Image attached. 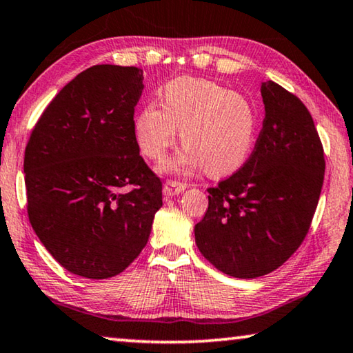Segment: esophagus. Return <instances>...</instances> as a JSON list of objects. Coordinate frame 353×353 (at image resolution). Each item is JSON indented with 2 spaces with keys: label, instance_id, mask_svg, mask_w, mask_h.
<instances>
[{
  "label": "esophagus",
  "instance_id": "34e87169",
  "mask_svg": "<svg viewBox=\"0 0 353 353\" xmlns=\"http://www.w3.org/2000/svg\"><path fill=\"white\" fill-rule=\"evenodd\" d=\"M185 188H187L185 183L177 182V181H168L163 187V194L166 198H172L176 196V194H181L182 192H185Z\"/></svg>",
  "mask_w": 353,
  "mask_h": 353
}]
</instances>
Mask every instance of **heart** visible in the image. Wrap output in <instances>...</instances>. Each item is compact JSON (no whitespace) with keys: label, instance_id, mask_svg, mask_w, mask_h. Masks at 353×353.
<instances>
[{"label":"heart","instance_id":"heart-1","mask_svg":"<svg viewBox=\"0 0 353 353\" xmlns=\"http://www.w3.org/2000/svg\"><path fill=\"white\" fill-rule=\"evenodd\" d=\"M163 103H148L135 119L141 152L160 160L174 146L177 128L185 149L161 165L166 172H187L203 165L207 174L223 176L243 165L253 149L257 114L239 92L203 78L181 77L161 92Z\"/></svg>","mask_w":353,"mask_h":353}]
</instances>
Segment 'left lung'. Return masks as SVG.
<instances>
[{"label":"left lung","mask_w":353,"mask_h":353,"mask_svg":"<svg viewBox=\"0 0 353 353\" xmlns=\"http://www.w3.org/2000/svg\"><path fill=\"white\" fill-rule=\"evenodd\" d=\"M254 149L243 166L207 188L209 207L194 226L196 245L218 270L257 278L281 267L303 243L325 174L322 141L301 100L275 81Z\"/></svg>","instance_id":"8db88e82"}]
</instances>
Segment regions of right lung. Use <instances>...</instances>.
<instances>
[{
    "label": "right lung",
    "instance_id": "right-lung-1",
    "mask_svg": "<svg viewBox=\"0 0 353 353\" xmlns=\"http://www.w3.org/2000/svg\"><path fill=\"white\" fill-rule=\"evenodd\" d=\"M138 67L99 64L61 89L25 149L26 210L43 247L65 270L119 275L146 247L161 181L139 155Z\"/></svg>",
    "mask_w": 353,
    "mask_h": 353
}]
</instances>
